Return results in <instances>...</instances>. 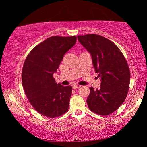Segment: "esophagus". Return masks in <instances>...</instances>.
Masks as SVG:
<instances>
[{"instance_id": "1", "label": "esophagus", "mask_w": 147, "mask_h": 147, "mask_svg": "<svg viewBox=\"0 0 147 147\" xmlns=\"http://www.w3.org/2000/svg\"><path fill=\"white\" fill-rule=\"evenodd\" d=\"M80 88V86L79 85H74L73 86V88L74 89H78V88Z\"/></svg>"}]
</instances>
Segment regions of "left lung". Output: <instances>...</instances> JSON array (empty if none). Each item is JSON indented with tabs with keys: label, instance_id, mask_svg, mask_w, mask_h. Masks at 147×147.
<instances>
[{
	"label": "left lung",
	"instance_id": "obj_1",
	"mask_svg": "<svg viewBox=\"0 0 147 147\" xmlns=\"http://www.w3.org/2000/svg\"><path fill=\"white\" fill-rule=\"evenodd\" d=\"M78 39L91 55L95 72L102 80L100 88H90L88 108L107 116L117 110L127 96L130 80L128 63L119 48L101 35H79Z\"/></svg>",
	"mask_w": 147,
	"mask_h": 147
}]
</instances>
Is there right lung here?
I'll return each mask as SVG.
<instances>
[{
  "mask_svg": "<svg viewBox=\"0 0 147 147\" xmlns=\"http://www.w3.org/2000/svg\"><path fill=\"white\" fill-rule=\"evenodd\" d=\"M77 37L53 36L35 46L26 58L22 71L25 93L33 108L48 118L65 113L72 94L71 86L57 84L53 74Z\"/></svg>",
  "mask_w": 147,
  "mask_h": 147,
  "instance_id": "add662e5",
  "label": "right lung"
}]
</instances>
